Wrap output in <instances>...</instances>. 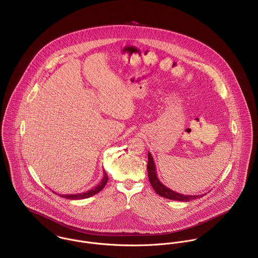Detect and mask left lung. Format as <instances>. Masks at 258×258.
<instances>
[{
    "mask_svg": "<svg viewBox=\"0 0 258 258\" xmlns=\"http://www.w3.org/2000/svg\"><path fill=\"white\" fill-rule=\"evenodd\" d=\"M147 173H148V179H149V182H150L152 188L154 189L156 194H158L159 196H162L163 198H166V199H169V200L189 202V201L198 199V198H201V197L204 196V195H196V196L195 195L194 196L184 195V194L177 193V192L173 191L171 189H169L168 187H166L157 177L156 166H155V163L153 161V157L150 154V152H148Z\"/></svg>",
    "mask_w": 258,
    "mask_h": 258,
    "instance_id": "1",
    "label": "left lung"
}]
</instances>
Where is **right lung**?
Listing matches in <instances>:
<instances>
[{
  "label": "right lung",
  "mask_w": 258,
  "mask_h": 258,
  "mask_svg": "<svg viewBox=\"0 0 258 258\" xmlns=\"http://www.w3.org/2000/svg\"><path fill=\"white\" fill-rule=\"evenodd\" d=\"M108 175H107V172L104 170V176H103V179L101 180V182L93 189L87 191L85 193H80V194H71V195H60L58 194L60 197L62 198H65V199H69V200H82V199H87V198H90L96 194H98L101 190L104 189V187L106 186L107 182H108Z\"/></svg>",
  "instance_id": "right-lung-1"
}]
</instances>
